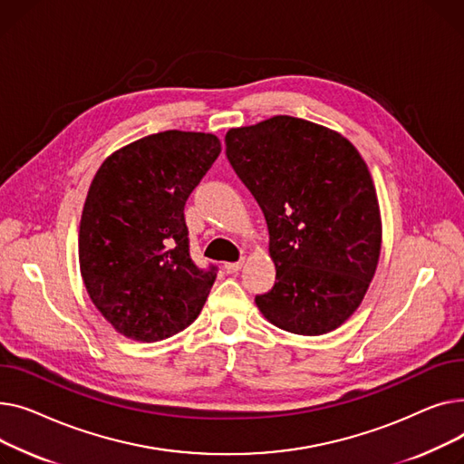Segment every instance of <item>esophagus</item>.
Segmentation results:
<instances>
[{
    "mask_svg": "<svg viewBox=\"0 0 464 464\" xmlns=\"http://www.w3.org/2000/svg\"><path fill=\"white\" fill-rule=\"evenodd\" d=\"M243 267V260H237V262H227L225 264V271L227 274H237V271Z\"/></svg>",
    "mask_w": 464,
    "mask_h": 464,
    "instance_id": "obj_1",
    "label": "esophagus"
}]
</instances>
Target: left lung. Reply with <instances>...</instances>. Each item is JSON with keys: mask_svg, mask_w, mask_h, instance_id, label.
I'll return each instance as SVG.
<instances>
[{"mask_svg": "<svg viewBox=\"0 0 464 464\" xmlns=\"http://www.w3.org/2000/svg\"><path fill=\"white\" fill-rule=\"evenodd\" d=\"M225 144L266 217L277 269L258 309L297 335L339 328L360 307L382 241L365 160L339 132L292 116L230 129Z\"/></svg>", "mask_w": 464, "mask_h": 464, "instance_id": "left-lung-1", "label": "left lung"}]
</instances>
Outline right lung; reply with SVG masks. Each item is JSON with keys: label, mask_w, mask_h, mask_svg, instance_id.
I'll use <instances>...</instances> for the list:
<instances>
[{"label": "right lung", "mask_w": 464, "mask_h": 464, "mask_svg": "<svg viewBox=\"0 0 464 464\" xmlns=\"http://www.w3.org/2000/svg\"><path fill=\"white\" fill-rule=\"evenodd\" d=\"M219 153L215 134L165 130L118 150L97 170L80 221V271L121 335L162 341L200 314L217 266L190 258L183 209Z\"/></svg>", "instance_id": "obj_1"}]
</instances>
